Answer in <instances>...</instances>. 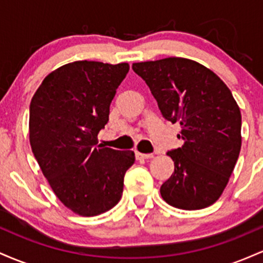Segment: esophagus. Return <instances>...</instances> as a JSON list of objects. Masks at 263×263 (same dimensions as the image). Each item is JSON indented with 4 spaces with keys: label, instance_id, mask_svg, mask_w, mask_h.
Wrapping results in <instances>:
<instances>
[{
    "label": "esophagus",
    "instance_id": "1",
    "mask_svg": "<svg viewBox=\"0 0 263 263\" xmlns=\"http://www.w3.org/2000/svg\"><path fill=\"white\" fill-rule=\"evenodd\" d=\"M136 157H137V159H149V158H153V155H146V153L137 152L136 153Z\"/></svg>",
    "mask_w": 263,
    "mask_h": 263
}]
</instances>
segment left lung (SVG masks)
Masks as SVG:
<instances>
[{
  "mask_svg": "<svg viewBox=\"0 0 263 263\" xmlns=\"http://www.w3.org/2000/svg\"><path fill=\"white\" fill-rule=\"evenodd\" d=\"M165 120L178 122L184 144L170 151L174 173L161 186L172 206H210L228 185L241 149V112L226 84L206 66L185 58L134 63Z\"/></svg>",
  "mask_w": 263,
  "mask_h": 263,
  "instance_id": "obj_1",
  "label": "left lung"
}]
</instances>
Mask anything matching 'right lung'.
I'll use <instances>...</instances> for the list:
<instances>
[{
    "mask_svg": "<svg viewBox=\"0 0 263 263\" xmlns=\"http://www.w3.org/2000/svg\"><path fill=\"white\" fill-rule=\"evenodd\" d=\"M128 69L127 63H69L48 74L32 98V152L54 194L78 215L112 209L121 199L126 171L135 163L132 151L98 144Z\"/></svg>",
    "mask_w": 263,
    "mask_h": 263,
    "instance_id": "obj_1",
    "label": "right lung"
}]
</instances>
